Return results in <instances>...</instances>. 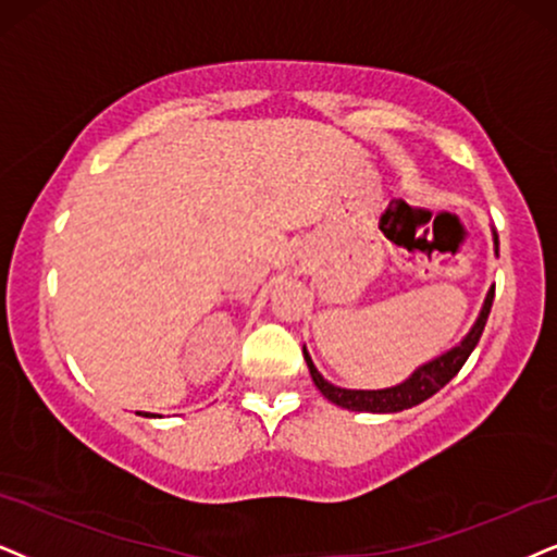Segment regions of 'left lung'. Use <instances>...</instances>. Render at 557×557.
<instances>
[{
    "instance_id": "8db88e82",
    "label": "left lung",
    "mask_w": 557,
    "mask_h": 557,
    "mask_svg": "<svg viewBox=\"0 0 557 557\" xmlns=\"http://www.w3.org/2000/svg\"><path fill=\"white\" fill-rule=\"evenodd\" d=\"M494 244H496V251H498L496 231H494ZM494 290H496V287H491L488 295H485L481 315H478V321L473 323V329L468 331L466 339L457 344V347L445 351V355L434 357L432 362L421 364V368H417V370L411 372V377H406L404 383L393 385V388H383V391H349V388H339V385L329 383V380L323 377L319 370H315L311 355H308V349L302 347V357H306L308 370H311V377H313L315 388H319L323 396L331 400V404H336V406H342V408H349V411L396 413V411H404V408L419 406L421 400L432 398L436 391L445 388L449 380H453L457 372H460L462 364L468 362L470 351H473L475 344L481 342L485 321H488L491 306H494Z\"/></svg>"
}]
</instances>
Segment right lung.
I'll use <instances>...</instances> for the list:
<instances>
[{
    "label": "right lung",
    "instance_id": "obj_1",
    "mask_svg": "<svg viewBox=\"0 0 557 557\" xmlns=\"http://www.w3.org/2000/svg\"><path fill=\"white\" fill-rule=\"evenodd\" d=\"M146 417H157V413H146Z\"/></svg>",
    "mask_w": 557,
    "mask_h": 557
}]
</instances>
